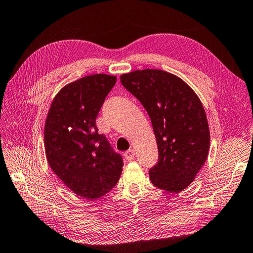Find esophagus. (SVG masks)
Returning a JSON list of instances; mask_svg holds the SVG:
<instances>
[{
    "instance_id": "esophagus-1",
    "label": "esophagus",
    "mask_w": 253,
    "mask_h": 253,
    "mask_svg": "<svg viewBox=\"0 0 253 253\" xmlns=\"http://www.w3.org/2000/svg\"><path fill=\"white\" fill-rule=\"evenodd\" d=\"M134 156H135V151L133 149H129L125 153V157H126V159L128 160V162L129 160H132L134 158Z\"/></svg>"
}]
</instances>
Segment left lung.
I'll return each mask as SVG.
<instances>
[{
    "label": "left lung",
    "mask_w": 253,
    "mask_h": 253,
    "mask_svg": "<svg viewBox=\"0 0 253 253\" xmlns=\"http://www.w3.org/2000/svg\"><path fill=\"white\" fill-rule=\"evenodd\" d=\"M120 81L151 118L158 162L149 174L155 187L180 192L202 169L210 145L208 120L197 95L177 76L160 70L135 71Z\"/></svg>",
    "instance_id": "8db88e82"
}]
</instances>
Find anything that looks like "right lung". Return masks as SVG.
<instances>
[{"instance_id":"1","label":"right lung","mask_w":253,"mask_h":253,"mask_svg":"<svg viewBox=\"0 0 253 253\" xmlns=\"http://www.w3.org/2000/svg\"><path fill=\"white\" fill-rule=\"evenodd\" d=\"M117 78L90 75L67 84L52 100L45 121L47 162L74 193L87 200L105 195L116 186L124 160L103 134L96 118Z\"/></svg>"}]
</instances>
